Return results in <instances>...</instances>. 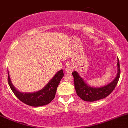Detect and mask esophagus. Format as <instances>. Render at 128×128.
Here are the masks:
<instances>
[{"instance_id":"34e87169","label":"esophagus","mask_w":128,"mask_h":128,"mask_svg":"<svg viewBox=\"0 0 128 128\" xmlns=\"http://www.w3.org/2000/svg\"><path fill=\"white\" fill-rule=\"evenodd\" d=\"M73 70H74V66H73L72 64H68L65 68L66 72L67 73H71L73 71Z\"/></svg>"}]
</instances>
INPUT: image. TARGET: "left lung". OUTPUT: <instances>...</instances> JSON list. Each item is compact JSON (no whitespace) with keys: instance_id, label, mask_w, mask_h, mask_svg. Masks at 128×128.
Returning <instances> with one entry per match:
<instances>
[{"instance_id":"left-lung-1","label":"left lung","mask_w":128,"mask_h":128,"mask_svg":"<svg viewBox=\"0 0 128 128\" xmlns=\"http://www.w3.org/2000/svg\"><path fill=\"white\" fill-rule=\"evenodd\" d=\"M118 73L116 79L108 85L100 88H94L86 84L83 78L79 76L76 71H74L72 74L74 77V88L77 95L84 101H92L102 100L108 96L115 89L119 80L120 75V69L119 60L118 58Z\"/></svg>"}]
</instances>
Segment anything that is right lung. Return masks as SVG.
<instances>
[{
    "instance_id": "add662e5",
    "label": "right lung",
    "mask_w": 128,
    "mask_h": 128,
    "mask_svg": "<svg viewBox=\"0 0 128 128\" xmlns=\"http://www.w3.org/2000/svg\"><path fill=\"white\" fill-rule=\"evenodd\" d=\"M63 76L64 72L62 70L54 76L50 82L42 90L33 93H22L17 90L12 86L9 73L8 80L10 88L18 100L31 106H41L49 104L55 98L57 87Z\"/></svg>"
}]
</instances>
